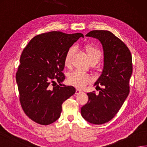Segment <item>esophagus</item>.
<instances>
[{
  "label": "esophagus",
  "mask_w": 147,
  "mask_h": 147,
  "mask_svg": "<svg viewBox=\"0 0 147 147\" xmlns=\"http://www.w3.org/2000/svg\"><path fill=\"white\" fill-rule=\"evenodd\" d=\"M81 93H82V91L80 90L77 89L76 91V95H79V94Z\"/></svg>",
  "instance_id": "esophagus-1"
}]
</instances>
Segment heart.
<instances>
[{"label":"heart","instance_id":"b5f03b06","mask_svg":"<svg viewBox=\"0 0 147 147\" xmlns=\"http://www.w3.org/2000/svg\"><path fill=\"white\" fill-rule=\"evenodd\" d=\"M84 51L91 63L96 64L100 60L102 56V52L96 47L92 45H86L84 47ZM74 52L75 48L74 47H71L66 52L64 59V65L66 67L70 66L71 60ZM67 77L69 84L78 88H84L92 81V78L89 75L77 70L69 73Z\"/></svg>","mask_w":147,"mask_h":147}]
</instances>
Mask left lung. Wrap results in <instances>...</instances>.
Wrapping results in <instances>:
<instances>
[{
    "label": "left lung",
    "instance_id": "obj_1",
    "mask_svg": "<svg viewBox=\"0 0 147 147\" xmlns=\"http://www.w3.org/2000/svg\"><path fill=\"white\" fill-rule=\"evenodd\" d=\"M98 40L104 51V68L94 86L100 84L98 95L88 93V101L81 107V115L96 125L110 121L117 114L129 93L132 73V56L122 41L108 30H91L86 35Z\"/></svg>",
    "mask_w": 147,
    "mask_h": 147
}]
</instances>
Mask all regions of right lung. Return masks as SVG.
<instances>
[{
	"label": "right lung",
	"instance_id": "add662e5",
	"mask_svg": "<svg viewBox=\"0 0 147 147\" xmlns=\"http://www.w3.org/2000/svg\"><path fill=\"white\" fill-rule=\"evenodd\" d=\"M80 37L84 35L43 33L33 38L22 52L16 81L22 109L35 122L47 125L56 121L62 104L76 93L74 87L62 84L65 79L62 71L66 52ZM54 80L59 84L52 88Z\"/></svg>",
	"mask_w": 147,
	"mask_h": 147
}]
</instances>
